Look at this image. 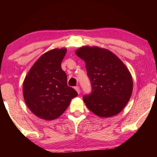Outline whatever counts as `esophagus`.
Returning <instances> with one entry per match:
<instances>
[{"label": "esophagus", "mask_w": 157, "mask_h": 157, "mask_svg": "<svg viewBox=\"0 0 157 157\" xmlns=\"http://www.w3.org/2000/svg\"><path fill=\"white\" fill-rule=\"evenodd\" d=\"M75 89V90H76V91H77V93H78V94H80V91H81V90H80V88H79V86H76L74 88Z\"/></svg>", "instance_id": "esophagus-1"}]
</instances>
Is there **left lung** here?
I'll list each match as a JSON object with an SVG mask.
<instances>
[{
	"instance_id": "left-lung-1",
	"label": "left lung",
	"mask_w": 157,
	"mask_h": 157,
	"mask_svg": "<svg viewBox=\"0 0 157 157\" xmlns=\"http://www.w3.org/2000/svg\"><path fill=\"white\" fill-rule=\"evenodd\" d=\"M86 63L91 93L83 100L87 108L101 117L119 113L130 99L133 81L121 60L107 49L83 46L76 51Z\"/></svg>"
}]
</instances>
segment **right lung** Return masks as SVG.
<instances>
[{"instance_id":"1","label":"right lung","mask_w":157,"mask_h":157,"mask_svg":"<svg viewBox=\"0 0 157 157\" xmlns=\"http://www.w3.org/2000/svg\"><path fill=\"white\" fill-rule=\"evenodd\" d=\"M66 53V48L45 53L25 78L23 92L25 104L40 119H56L68 108L71 100L78 95L73 88L68 86L67 76L61 68Z\"/></svg>"}]
</instances>
